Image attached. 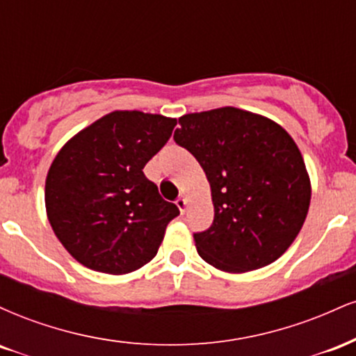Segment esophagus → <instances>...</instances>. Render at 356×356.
I'll list each match as a JSON object with an SVG mask.
<instances>
[{"label": "esophagus", "mask_w": 356, "mask_h": 356, "mask_svg": "<svg viewBox=\"0 0 356 356\" xmlns=\"http://www.w3.org/2000/svg\"><path fill=\"white\" fill-rule=\"evenodd\" d=\"M175 204H177L179 211H181L182 214H184V212H186V209H187V199L184 197V195H181V197H179L177 201H175Z\"/></svg>", "instance_id": "34e87169"}]
</instances>
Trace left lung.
I'll use <instances>...</instances> for the list:
<instances>
[{
	"instance_id": "1",
	"label": "left lung",
	"mask_w": 356,
	"mask_h": 356,
	"mask_svg": "<svg viewBox=\"0 0 356 356\" xmlns=\"http://www.w3.org/2000/svg\"><path fill=\"white\" fill-rule=\"evenodd\" d=\"M174 140L197 159L211 186L214 220L194 234L199 256L226 273L264 268L293 244L312 201L303 155L291 136L236 107L186 113Z\"/></svg>"
}]
</instances>
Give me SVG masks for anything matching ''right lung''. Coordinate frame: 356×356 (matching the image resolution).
<instances>
[{
    "label": "right lung",
    "mask_w": 356,
    "mask_h": 356,
    "mask_svg": "<svg viewBox=\"0 0 356 356\" xmlns=\"http://www.w3.org/2000/svg\"><path fill=\"white\" fill-rule=\"evenodd\" d=\"M177 120L115 110L73 136L53 159L44 206L58 241L80 264L127 275L157 254L177 206L159 194L144 167Z\"/></svg>",
    "instance_id": "1"
}]
</instances>
